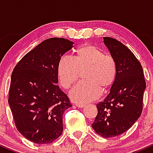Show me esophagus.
I'll return each mask as SVG.
<instances>
[{
	"label": "esophagus",
	"mask_w": 153,
	"mask_h": 153,
	"mask_svg": "<svg viewBox=\"0 0 153 153\" xmlns=\"http://www.w3.org/2000/svg\"><path fill=\"white\" fill-rule=\"evenodd\" d=\"M85 106V105L84 103H77L76 104V106L78 107V108H83Z\"/></svg>",
	"instance_id": "1"
}]
</instances>
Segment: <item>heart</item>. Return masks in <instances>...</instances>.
Returning a JSON list of instances; mask_svg holds the SVG:
<instances>
[{
	"instance_id": "obj_1",
	"label": "heart",
	"mask_w": 153,
	"mask_h": 153,
	"mask_svg": "<svg viewBox=\"0 0 153 153\" xmlns=\"http://www.w3.org/2000/svg\"><path fill=\"white\" fill-rule=\"evenodd\" d=\"M85 72L86 82H80L70 92V97L75 102L87 103L97 99L101 89L107 90L113 85L116 78L117 67L111 56L105 54L99 47L91 45L78 49L74 59L62 56L57 67L60 85L68 89Z\"/></svg>"
}]
</instances>
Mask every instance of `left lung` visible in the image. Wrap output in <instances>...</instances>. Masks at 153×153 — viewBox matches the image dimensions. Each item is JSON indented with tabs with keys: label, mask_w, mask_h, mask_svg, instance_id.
Listing matches in <instances>:
<instances>
[{
	"label": "left lung",
	"mask_w": 153,
	"mask_h": 153,
	"mask_svg": "<svg viewBox=\"0 0 153 153\" xmlns=\"http://www.w3.org/2000/svg\"><path fill=\"white\" fill-rule=\"evenodd\" d=\"M103 42L114 59L117 73L110 93L96 104L98 114L92 127L109 138L125 132L140 117L146 82L141 63L129 49L108 36L103 37Z\"/></svg>",
	"instance_id": "obj_1"
}]
</instances>
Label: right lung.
Segmentation results:
<instances>
[{
	"label": "right lung",
	"instance_id": "obj_1",
	"mask_svg": "<svg viewBox=\"0 0 153 153\" xmlns=\"http://www.w3.org/2000/svg\"><path fill=\"white\" fill-rule=\"evenodd\" d=\"M73 44L47 39L25 54L12 73L8 103L16 129L32 143H52L62 134L63 113L72 104L57 85V67Z\"/></svg>",
	"mask_w": 153,
	"mask_h": 153
}]
</instances>
